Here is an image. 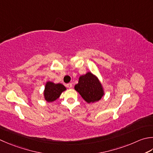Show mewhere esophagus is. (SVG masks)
Instances as JSON below:
<instances>
[{"mask_svg":"<svg viewBox=\"0 0 153 153\" xmlns=\"http://www.w3.org/2000/svg\"><path fill=\"white\" fill-rule=\"evenodd\" d=\"M66 86H67V88H72V84H71V83H69L66 85Z\"/></svg>","mask_w":153,"mask_h":153,"instance_id":"1","label":"esophagus"}]
</instances>
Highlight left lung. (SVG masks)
<instances>
[{
  "label": "left lung",
  "instance_id": "left-lung-1",
  "mask_svg": "<svg viewBox=\"0 0 153 153\" xmlns=\"http://www.w3.org/2000/svg\"><path fill=\"white\" fill-rule=\"evenodd\" d=\"M74 89L88 103L99 101L105 95L100 79L90 71L79 76L78 83L74 86Z\"/></svg>",
  "mask_w": 153,
  "mask_h": 153
}]
</instances>
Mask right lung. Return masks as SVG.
Instances as JSON below:
<instances>
[{"label":"right lung","mask_w":153,"mask_h":153,"mask_svg":"<svg viewBox=\"0 0 153 153\" xmlns=\"http://www.w3.org/2000/svg\"><path fill=\"white\" fill-rule=\"evenodd\" d=\"M66 90V88L62 83H55L48 81L45 83L43 92L44 100L47 102H53L60 96L62 93Z\"/></svg>","instance_id":"right-lung-1"}]
</instances>
